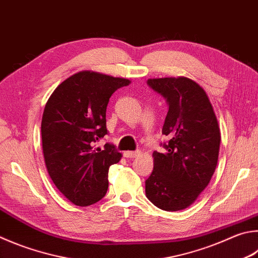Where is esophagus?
<instances>
[{"label":"esophagus","instance_id":"obj_1","mask_svg":"<svg viewBox=\"0 0 258 258\" xmlns=\"http://www.w3.org/2000/svg\"><path fill=\"white\" fill-rule=\"evenodd\" d=\"M140 154H141V152L140 151H125L124 152V156L126 158H137L140 156Z\"/></svg>","mask_w":258,"mask_h":258}]
</instances>
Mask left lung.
I'll list each match as a JSON object with an SVG mask.
<instances>
[{
    "mask_svg": "<svg viewBox=\"0 0 258 258\" xmlns=\"http://www.w3.org/2000/svg\"><path fill=\"white\" fill-rule=\"evenodd\" d=\"M166 98L169 109L162 134L166 151H154L153 171L145 180V195L163 211L188 208L205 189L218 165L219 123L204 89L189 78L149 79Z\"/></svg>",
    "mask_w": 258,
    "mask_h": 258,
    "instance_id": "1",
    "label": "left lung"
}]
</instances>
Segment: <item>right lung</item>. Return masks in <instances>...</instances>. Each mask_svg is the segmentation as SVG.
<instances>
[{
	"label": "right lung",
	"mask_w": 258,
	"mask_h": 258,
	"mask_svg": "<svg viewBox=\"0 0 258 258\" xmlns=\"http://www.w3.org/2000/svg\"><path fill=\"white\" fill-rule=\"evenodd\" d=\"M131 81L93 71L64 80L46 102L41 119L45 165L51 180L70 202L88 207L108 189L109 167L121 153L114 145L97 147L107 134L106 109L111 95Z\"/></svg>",
	"instance_id": "right-lung-1"
}]
</instances>
